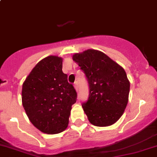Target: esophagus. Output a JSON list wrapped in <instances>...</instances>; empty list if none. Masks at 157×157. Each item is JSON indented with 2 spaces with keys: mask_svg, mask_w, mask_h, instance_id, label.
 I'll return each instance as SVG.
<instances>
[{
  "mask_svg": "<svg viewBox=\"0 0 157 157\" xmlns=\"http://www.w3.org/2000/svg\"><path fill=\"white\" fill-rule=\"evenodd\" d=\"M74 88H75V90H77V91H78V84H77V82H76V83H74Z\"/></svg>",
  "mask_w": 157,
  "mask_h": 157,
  "instance_id": "1",
  "label": "esophagus"
}]
</instances>
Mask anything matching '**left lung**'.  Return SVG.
<instances>
[{"instance_id":"left-lung-1","label":"left lung","mask_w":157,"mask_h":157,"mask_svg":"<svg viewBox=\"0 0 157 157\" xmlns=\"http://www.w3.org/2000/svg\"><path fill=\"white\" fill-rule=\"evenodd\" d=\"M85 73L90 86L83 111L92 124L106 127L123 115L128 102L130 82L125 71L105 53L88 49L73 55Z\"/></svg>"}]
</instances>
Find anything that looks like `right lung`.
<instances>
[{
  "instance_id": "right-lung-1",
  "label": "right lung",
  "mask_w": 157,
  "mask_h": 157,
  "mask_svg": "<svg viewBox=\"0 0 157 157\" xmlns=\"http://www.w3.org/2000/svg\"><path fill=\"white\" fill-rule=\"evenodd\" d=\"M62 61L55 55L41 60L22 87V103L29 121L48 134L67 128L71 106L77 101V92L62 71Z\"/></svg>"
}]
</instances>
